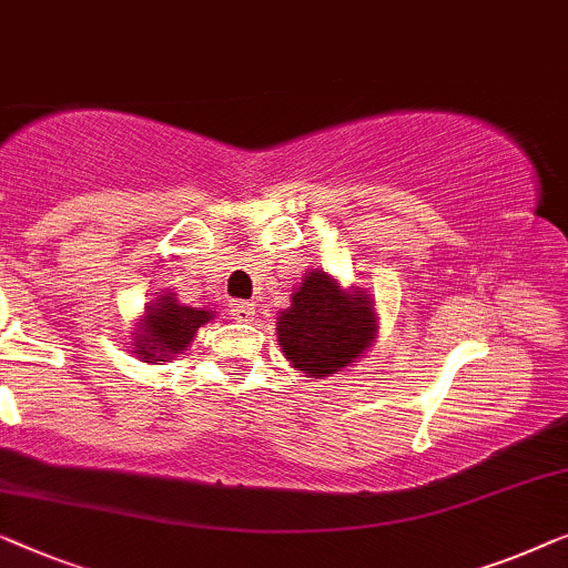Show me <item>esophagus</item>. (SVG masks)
Wrapping results in <instances>:
<instances>
[{
	"mask_svg": "<svg viewBox=\"0 0 568 568\" xmlns=\"http://www.w3.org/2000/svg\"><path fill=\"white\" fill-rule=\"evenodd\" d=\"M231 316H234L236 322H252V318H254V303L234 301V303H231Z\"/></svg>",
	"mask_w": 568,
	"mask_h": 568,
	"instance_id": "34e87169",
	"label": "esophagus"
}]
</instances>
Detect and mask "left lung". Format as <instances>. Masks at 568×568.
<instances>
[{"mask_svg":"<svg viewBox=\"0 0 568 568\" xmlns=\"http://www.w3.org/2000/svg\"><path fill=\"white\" fill-rule=\"evenodd\" d=\"M373 337L371 301L361 291L345 293L322 270L308 273L293 293L291 308L277 318V342L285 357L311 378L355 363Z\"/></svg>","mask_w":568,"mask_h":568,"instance_id":"obj_1","label":"left lung"}]
</instances>
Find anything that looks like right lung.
<instances>
[{
	"label": "right lung",
	"instance_id": "1",
	"mask_svg": "<svg viewBox=\"0 0 568 568\" xmlns=\"http://www.w3.org/2000/svg\"><path fill=\"white\" fill-rule=\"evenodd\" d=\"M213 316V311L180 306L174 293H164L141 318V332L135 334V355L143 363H166L182 353L195 332Z\"/></svg>",
	"mask_w": 568,
	"mask_h": 568
}]
</instances>
